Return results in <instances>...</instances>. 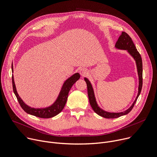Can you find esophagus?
<instances>
[{
  "label": "esophagus",
  "mask_w": 157,
  "mask_h": 157,
  "mask_svg": "<svg viewBox=\"0 0 157 157\" xmlns=\"http://www.w3.org/2000/svg\"><path fill=\"white\" fill-rule=\"evenodd\" d=\"M79 72L80 75L81 76H86L88 73V70L86 68H81L79 69Z\"/></svg>",
  "instance_id": "esophagus-1"
}]
</instances>
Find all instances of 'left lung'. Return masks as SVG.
I'll list each match as a JSON object with an SVG mask.
<instances>
[{"instance_id":"left-lung-1","label":"left lung","mask_w":157,"mask_h":157,"mask_svg":"<svg viewBox=\"0 0 157 157\" xmlns=\"http://www.w3.org/2000/svg\"><path fill=\"white\" fill-rule=\"evenodd\" d=\"M115 48L118 49H121V50H126L130 55L134 59L136 63V68H137V72L138 75V81H139V84H138V94L136 97L135 100L133 103L132 105L126 110L119 112V113H111L106 111H105L104 109H101L99 107L97 103V101L96 100V98L94 93V90L92 86V84L89 81V79L86 78H84V81H86L87 84L88 88V94L89 98L90 103L91 105V108H93V111L98 114V115L101 116L105 118H117L126 115L128 113H129L132 109H133L135 104L136 102L137 99L141 93V88H142V84H143V78H142V75H143V66H142V59L141 57L137 51L133 42L132 39V38L129 36L128 34H126L124 32H122L121 34L119 37L118 40L116 42Z\"/></svg>"}]
</instances>
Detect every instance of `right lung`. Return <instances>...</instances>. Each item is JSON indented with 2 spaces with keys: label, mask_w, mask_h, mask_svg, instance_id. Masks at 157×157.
I'll return each instance as SVG.
<instances>
[{
  "label": "right lung",
  "mask_w": 157,
  "mask_h": 157,
  "mask_svg": "<svg viewBox=\"0 0 157 157\" xmlns=\"http://www.w3.org/2000/svg\"><path fill=\"white\" fill-rule=\"evenodd\" d=\"M12 71L13 73V65L12 64ZM80 75L78 73L74 74L73 75L67 78L63 84V86L61 90L59 93V95L56 99V101L52 104L51 106L46 108H36L33 107H31L26 105L21 98L19 96V94L17 93L15 82H14L13 76L12 75V86H13V91L14 94H15L17 100L22 107V108L27 113L29 114V115L41 118H52L62 111L63 109L68 97L69 92L73 86V85L79 79Z\"/></svg>",
  "instance_id": "obj_1"
}]
</instances>
